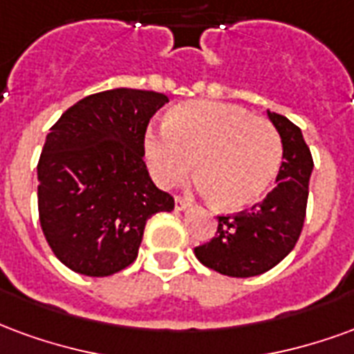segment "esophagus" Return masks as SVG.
Instances as JSON below:
<instances>
[{
    "mask_svg": "<svg viewBox=\"0 0 354 354\" xmlns=\"http://www.w3.org/2000/svg\"><path fill=\"white\" fill-rule=\"evenodd\" d=\"M188 207L187 200H183L179 196H175V211H185Z\"/></svg>",
    "mask_w": 354,
    "mask_h": 354,
    "instance_id": "1",
    "label": "esophagus"
}]
</instances>
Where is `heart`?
Listing matches in <instances>:
<instances>
[{"label":"heart","instance_id":"heart-1","mask_svg":"<svg viewBox=\"0 0 354 354\" xmlns=\"http://www.w3.org/2000/svg\"><path fill=\"white\" fill-rule=\"evenodd\" d=\"M143 156L160 188L179 183L192 160L196 188L218 209L237 211L272 187L283 164V143L266 118L230 103L192 100L167 111L164 130H147Z\"/></svg>","mask_w":354,"mask_h":354}]
</instances>
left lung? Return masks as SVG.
<instances>
[{"label":"left lung","mask_w":354,"mask_h":354,"mask_svg":"<svg viewBox=\"0 0 354 354\" xmlns=\"http://www.w3.org/2000/svg\"><path fill=\"white\" fill-rule=\"evenodd\" d=\"M266 113L283 143L277 187L249 211L218 216L216 236L194 249L203 266L230 277H254L279 264L294 249L306 218L313 171L309 147L296 124L270 109Z\"/></svg>","instance_id":"obj_1"}]
</instances>
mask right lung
I'll return each instance as SVG.
<instances>
[{"label": "right lung", "mask_w": 354, "mask_h": 354, "mask_svg": "<svg viewBox=\"0 0 354 354\" xmlns=\"http://www.w3.org/2000/svg\"><path fill=\"white\" fill-rule=\"evenodd\" d=\"M152 90L86 95L54 124L37 164L39 221L62 264L107 277L138 259L147 221L174 198L143 162L149 120L167 103Z\"/></svg>", "instance_id": "1"}]
</instances>
